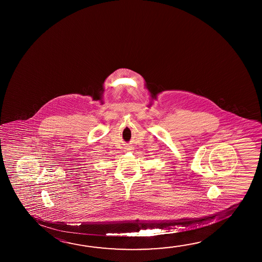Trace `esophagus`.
<instances>
[{"mask_svg":"<svg viewBox=\"0 0 262 262\" xmlns=\"http://www.w3.org/2000/svg\"><path fill=\"white\" fill-rule=\"evenodd\" d=\"M126 149H127V150H132V149H130V148H126Z\"/></svg>","mask_w":262,"mask_h":262,"instance_id":"esophagus-1","label":"esophagus"}]
</instances>
